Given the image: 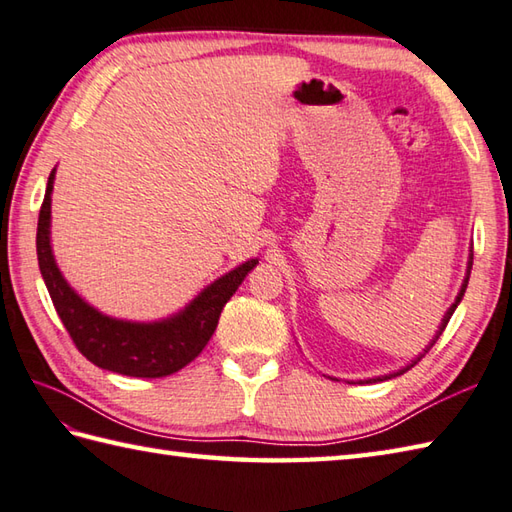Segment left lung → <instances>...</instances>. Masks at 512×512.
I'll use <instances>...</instances> for the list:
<instances>
[{
	"instance_id": "obj_1",
	"label": "left lung",
	"mask_w": 512,
	"mask_h": 512,
	"mask_svg": "<svg viewBox=\"0 0 512 512\" xmlns=\"http://www.w3.org/2000/svg\"><path fill=\"white\" fill-rule=\"evenodd\" d=\"M471 268H473V250L469 253V266H466V277H464V281H462V288H460V292H458V297H455V301L451 303V308L447 310V314H444V319H442V323L438 325V332H436V336H433L431 339V343L424 347V352L422 354H418L416 358H413V361L409 363V365H405L402 369H398V372H391V374H385V376H374V378H367V380H356L358 385H365V383H383V380H389V378H396V376H400V374H405L407 369H411L413 365H416L420 358L427 354L433 345H436V341L440 339V334L444 332V328H447V323H449V319L453 317V312H455V308L460 306V301H462V297H464V292H466V286H469V277H471ZM336 380V378H334ZM347 383H352L354 385V380H347Z\"/></svg>"
}]
</instances>
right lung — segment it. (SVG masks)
Returning <instances> with one entry per match:
<instances>
[{
  "mask_svg": "<svg viewBox=\"0 0 512 512\" xmlns=\"http://www.w3.org/2000/svg\"><path fill=\"white\" fill-rule=\"evenodd\" d=\"M52 169L37 224V259L59 319L79 352L96 367L134 378H162L189 365L213 336L226 301L259 259H248L198 292L180 312L160 321H125L107 317L79 297L57 266L50 244Z\"/></svg>",
  "mask_w": 512,
  "mask_h": 512,
  "instance_id": "right-lung-1",
  "label": "right lung"
}]
</instances>
